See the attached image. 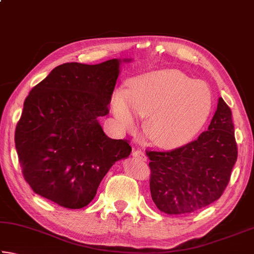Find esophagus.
<instances>
[{"label": "esophagus", "instance_id": "esophagus-1", "mask_svg": "<svg viewBox=\"0 0 254 254\" xmlns=\"http://www.w3.org/2000/svg\"><path fill=\"white\" fill-rule=\"evenodd\" d=\"M133 157L140 159V160L142 161H147V156H145V153L142 151V150H135V151H133Z\"/></svg>", "mask_w": 254, "mask_h": 254}]
</instances>
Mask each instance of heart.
<instances>
[{
    "label": "heart",
    "instance_id": "b5f03b06",
    "mask_svg": "<svg viewBox=\"0 0 254 254\" xmlns=\"http://www.w3.org/2000/svg\"><path fill=\"white\" fill-rule=\"evenodd\" d=\"M213 106L207 84L174 68L147 72L119 89L112 100L115 118L126 130L148 118L145 133L154 144L174 149L188 143L207 121Z\"/></svg>",
    "mask_w": 254,
    "mask_h": 254
}]
</instances>
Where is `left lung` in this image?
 Returning <instances> with one entry per match:
<instances>
[{
  "mask_svg": "<svg viewBox=\"0 0 254 254\" xmlns=\"http://www.w3.org/2000/svg\"><path fill=\"white\" fill-rule=\"evenodd\" d=\"M150 191L159 210L192 213L217 200L238 158L232 112L222 97L207 131L170 151H149Z\"/></svg>",
  "mask_w": 254,
  "mask_h": 254,
  "instance_id": "left-lung-1",
  "label": "left lung"
}]
</instances>
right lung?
<instances>
[{
  "instance_id": "obj_1",
  "label": "right lung",
  "mask_w": 254,
  "mask_h": 254,
  "mask_svg": "<svg viewBox=\"0 0 254 254\" xmlns=\"http://www.w3.org/2000/svg\"><path fill=\"white\" fill-rule=\"evenodd\" d=\"M120 63L63 64L29 93L14 141L23 177L36 194L83 208L111 167L130 156L128 141L111 139L98 122L110 112Z\"/></svg>"
}]
</instances>
